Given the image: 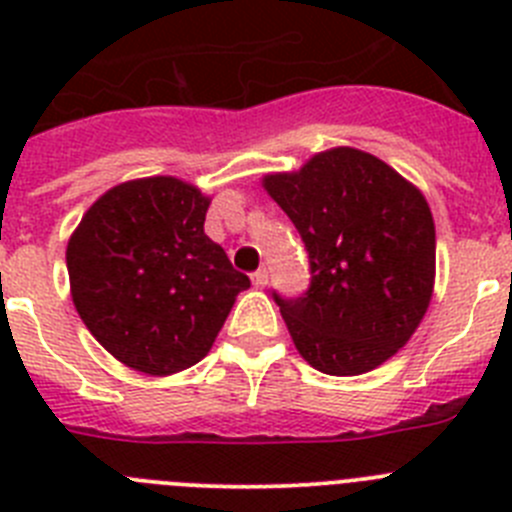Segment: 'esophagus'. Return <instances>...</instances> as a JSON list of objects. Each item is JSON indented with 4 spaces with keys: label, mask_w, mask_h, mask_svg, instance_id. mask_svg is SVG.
Returning <instances> with one entry per match:
<instances>
[{
    "label": "esophagus",
    "mask_w": 512,
    "mask_h": 512,
    "mask_svg": "<svg viewBox=\"0 0 512 512\" xmlns=\"http://www.w3.org/2000/svg\"><path fill=\"white\" fill-rule=\"evenodd\" d=\"M251 279H253V284H256V287H264L266 284V279H269V271L264 269V266H261V269H256L251 274Z\"/></svg>",
    "instance_id": "esophagus-1"
}]
</instances>
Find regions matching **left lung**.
<instances>
[{
	"label": "left lung",
	"mask_w": 512,
	"mask_h": 512,
	"mask_svg": "<svg viewBox=\"0 0 512 512\" xmlns=\"http://www.w3.org/2000/svg\"><path fill=\"white\" fill-rule=\"evenodd\" d=\"M264 189L310 259L305 295L274 292L302 359L333 377L377 369L410 341L433 295L436 228L425 197L356 148L264 176Z\"/></svg>",
	"instance_id": "left-lung-1"
}]
</instances>
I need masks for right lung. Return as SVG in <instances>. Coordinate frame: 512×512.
I'll use <instances>...</instances> for the list:
<instances>
[{
  "mask_svg": "<svg viewBox=\"0 0 512 512\" xmlns=\"http://www.w3.org/2000/svg\"><path fill=\"white\" fill-rule=\"evenodd\" d=\"M210 200L174 176L112 187L66 248L71 297L92 336L135 372L205 359L251 279L205 235Z\"/></svg>",
  "mask_w": 512,
  "mask_h": 512,
  "instance_id": "obj_1",
  "label": "right lung"
}]
</instances>
